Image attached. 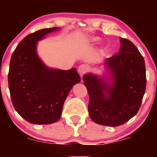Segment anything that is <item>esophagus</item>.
Returning <instances> with one entry per match:
<instances>
[{
  "label": "esophagus",
  "mask_w": 157,
  "mask_h": 157,
  "mask_svg": "<svg viewBox=\"0 0 157 157\" xmlns=\"http://www.w3.org/2000/svg\"><path fill=\"white\" fill-rule=\"evenodd\" d=\"M88 69H89V66L86 64H81V66H79L78 68V72L80 74L81 76H82L83 74H86L87 72Z\"/></svg>",
  "instance_id": "1"
}]
</instances>
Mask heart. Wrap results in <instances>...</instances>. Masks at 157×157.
<instances>
[{"label":"heart","instance_id":"obj_1","mask_svg":"<svg viewBox=\"0 0 157 157\" xmlns=\"http://www.w3.org/2000/svg\"><path fill=\"white\" fill-rule=\"evenodd\" d=\"M89 40L92 42H95V41H97V40H98V38H96V37H91V38H89Z\"/></svg>","mask_w":157,"mask_h":157}]
</instances>
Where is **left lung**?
Instances as JSON below:
<instances>
[{
    "label": "left lung",
    "mask_w": 157,
    "mask_h": 157,
    "mask_svg": "<svg viewBox=\"0 0 157 157\" xmlns=\"http://www.w3.org/2000/svg\"><path fill=\"white\" fill-rule=\"evenodd\" d=\"M120 43L119 53L105 61L111 85L91 74L83 77L89 95V116L101 125L118 126L128 121L139 111L145 93L144 59L129 40L120 38Z\"/></svg>",
    "instance_id": "1"
}]
</instances>
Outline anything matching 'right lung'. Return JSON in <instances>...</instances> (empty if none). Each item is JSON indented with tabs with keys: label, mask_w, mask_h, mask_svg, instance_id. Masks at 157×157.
I'll return each instance as SVG.
<instances>
[{
	"label": "right lung",
	"mask_w": 157,
	"mask_h": 157,
	"mask_svg": "<svg viewBox=\"0 0 157 157\" xmlns=\"http://www.w3.org/2000/svg\"><path fill=\"white\" fill-rule=\"evenodd\" d=\"M57 29H41L25 36L10 59L8 81L13 105L18 114L31 124L59 121L70 90L81 81L76 68L52 69L38 56L37 41Z\"/></svg>",
	"instance_id": "right-lung-1"
}]
</instances>
